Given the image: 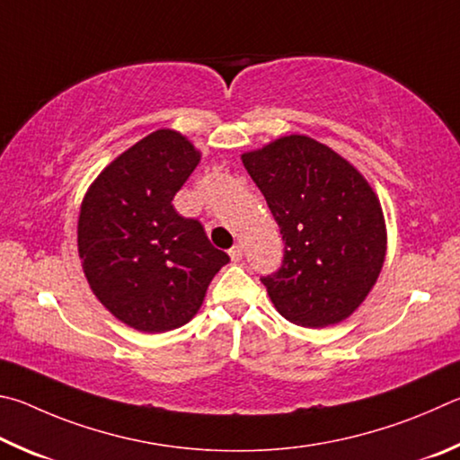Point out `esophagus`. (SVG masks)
Listing matches in <instances>:
<instances>
[{"label":"esophagus","mask_w":460,"mask_h":460,"mask_svg":"<svg viewBox=\"0 0 460 460\" xmlns=\"http://www.w3.org/2000/svg\"><path fill=\"white\" fill-rule=\"evenodd\" d=\"M228 254H230L232 262H240V261H243V256H244V251H243V246H240V244H234L228 251Z\"/></svg>","instance_id":"obj_1"}]
</instances>
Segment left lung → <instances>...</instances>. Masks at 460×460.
<instances>
[{
    "instance_id": "obj_1",
    "label": "left lung",
    "mask_w": 460,
    "mask_h": 460,
    "mask_svg": "<svg viewBox=\"0 0 460 460\" xmlns=\"http://www.w3.org/2000/svg\"><path fill=\"white\" fill-rule=\"evenodd\" d=\"M280 228V267L262 277L277 311L295 325L349 317L380 275L384 214L356 167L311 137L291 135L243 155Z\"/></svg>"
}]
</instances>
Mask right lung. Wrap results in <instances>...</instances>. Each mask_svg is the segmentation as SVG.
Segmentation results:
<instances>
[{"instance_id": "1", "label": "right lung", "mask_w": 460, "mask_h": 460, "mask_svg": "<svg viewBox=\"0 0 460 460\" xmlns=\"http://www.w3.org/2000/svg\"><path fill=\"white\" fill-rule=\"evenodd\" d=\"M198 164L185 137L161 128L112 161L80 208L78 254L88 285L112 315L145 333L188 323L230 262L201 222L172 204Z\"/></svg>"}]
</instances>
